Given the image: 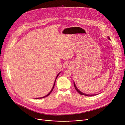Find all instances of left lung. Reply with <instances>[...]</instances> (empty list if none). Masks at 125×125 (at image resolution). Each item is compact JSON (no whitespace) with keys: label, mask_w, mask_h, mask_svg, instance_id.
I'll list each match as a JSON object with an SVG mask.
<instances>
[{"label":"left lung","mask_w":125,"mask_h":125,"mask_svg":"<svg viewBox=\"0 0 125 125\" xmlns=\"http://www.w3.org/2000/svg\"><path fill=\"white\" fill-rule=\"evenodd\" d=\"M108 39L110 40V38L109 37H108ZM73 83H74V86L75 89L76 90V91H77L80 94H81V95H85V96H93V95H98V94H85V93H83V92H81V91L77 88V87H76V85H75V84L74 81H73Z\"/></svg>","instance_id":"left-lung-1"}]
</instances>
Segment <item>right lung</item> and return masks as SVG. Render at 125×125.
Wrapping results in <instances>:
<instances>
[{"label":"right lung","mask_w":125,"mask_h":125,"mask_svg":"<svg viewBox=\"0 0 125 125\" xmlns=\"http://www.w3.org/2000/svg\"><path fill=\"white\" fill-rule=\"evenodd\" d=\"M61 73V72H60L59 73H58V74L57 75V76H56V78H55V81H54V83H53V86H52V89H51V90L50 91V92L47 94V95H46V96H43V97H40V98H36V99H41V98H45V97H47L48 96H49L50 94H51V93L52 92V90H53V88H54V84H55V81H56V79H57V77H58V76H59V75Z\"/></svg>","instance_id":"add662e5"}]
</instances>
